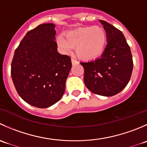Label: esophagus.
Here are the masks:
<instances>
[{
    "label": "esophagus",
    "instance_id": "obj_1",
    "mask_svg": "<svg viewBox=\"0 0 147 147\" xmlns=\"http://www.w3.org/2000/svg\"><path fill=\"white\" fill-rule=\"evenodd\" d=\"M71 62H72V65H75V64H78V62L77 61V60H75V59H74V58L71 59Z\"/></svg>",
    "mask_w": 147,
    "mask_h": 147
}]
</instances>
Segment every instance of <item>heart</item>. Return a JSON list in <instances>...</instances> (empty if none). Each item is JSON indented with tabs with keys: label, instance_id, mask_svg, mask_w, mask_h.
<instances>
[{
	"label": "heart",
	"instance_id": "1",
	"mask_svg": "<svg viewBox=\"0 0 147 147\" xmlns=\"http://www.w3.org/2000/svg\"><path fill=\"white\" fill-rule=\"evenodd\" d=\"M107 36L105 30L100 26H87L68 31L65 38L60 35L57 42L62 51L68 53L75 47L80 58L92 60L98 58L105 50Z\"/></svg>",
	"mask_w": 147,
	"mask_h": 147
}]
</instances>
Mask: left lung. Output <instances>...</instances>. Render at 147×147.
I'll list each match as a JSON object with an SVG mask.
<instances>
[{
    "instance_id": "8db88e82",
    "label": "left lung",
    "mask_w": 147,
    "mask_h": 147,
    "mask_svg": "<svg viewBox=\"0 0 147 147\" xmlns=\"http://www.w3.org/2000/svg\"><path fill=\"white\" fill-rule=\"evenodd\" d=\"M99 21L107 36L105 51L98 58L80 64L84 69L86 87L94 94L111 97L128 84L133 69L132 56L122 32L107 22Z\"/></svg>"
}]
</instances>
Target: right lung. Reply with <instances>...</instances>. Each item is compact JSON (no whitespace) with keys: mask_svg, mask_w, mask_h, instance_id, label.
I'll return each instance as SVG.
<instances>
[{"mask_svg":"<svg viewBox=\"0 0 147 147\" xmlns=\"http://www.w3.org/2000/svg\"><path fill=\"white\" fill-rule=\"evenodd\" d=\"M55 25L43 23L26 33L16 50L11 77L20 97L29 105L47 108L65 90L72 63L57 52Z\"/></svg>","mask_w":147,"mask_h":147,"instance_id":"right-lung-1","label":"right lung"}]
</instances>
